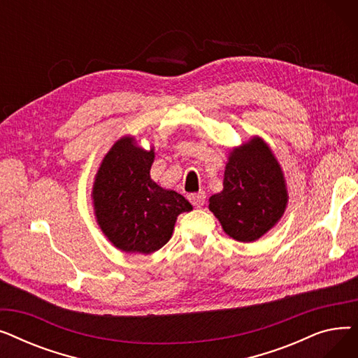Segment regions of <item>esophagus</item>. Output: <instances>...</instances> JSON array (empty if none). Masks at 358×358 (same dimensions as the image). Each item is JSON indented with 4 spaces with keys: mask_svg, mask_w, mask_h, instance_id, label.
Returning a JSON list of instances; mask_svg holds the SVG:
<instances>
[{
    "mask_svg": "<svg viewBox=\"0 0 358 358\" xmlns=\"http://www.w3.org/2000/svg\"><path fill=\"white\" fill-rule=\"evenodd\" d=\"M189 200L193 206H196V208H200V206H203L206 201V194L203 192L192 193V194H189Z\"/></svg>",
    "mask_w": 358,
    "mask_h": 358,
    "instance_id": "obj_1",
    "label": "esophagus"
}]
</instances>
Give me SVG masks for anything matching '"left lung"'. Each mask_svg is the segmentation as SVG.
<instances>
[{
	"instance_id": "8db88e82",
	"label": "left lung",
	"mask_w": 358,
	"mask_h": 358,
	"mask_svg": "<svg viewBox=\"0 0 358 358\" xmlns=\"http://www.w3.org/2000/svg\"><path fill=\"white\" fill-rule=\"evenodd\" d=\"M287 200L278 161L270 146L254 136L229 152L223 190L209 199V209L231 238L254 242L283 216Z\"/></svg>"
}]
</instances>
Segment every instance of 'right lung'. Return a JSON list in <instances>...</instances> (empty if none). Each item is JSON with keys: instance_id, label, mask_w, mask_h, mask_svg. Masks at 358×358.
I'll use <instances>...</instances> for the list:
<instances>
[{"instance_id": "right-lung-1", "label": "right lung", "mask_w": 358, "mask_h": 358, "mask_svg": "<svg viewBox=\"0 0 358 358\" xmlns=\"http://www.w3.org/2000/svg\"><path fill=\"white\" fill-rule=\"evenodd\" d=\"M154 158V148L146 150L135 138L123 136L110 148L94 180L97 223L120 251H158L171 238L177 216L193 210L189 200L150 178Z\"/></svg>"}]
</instances>
